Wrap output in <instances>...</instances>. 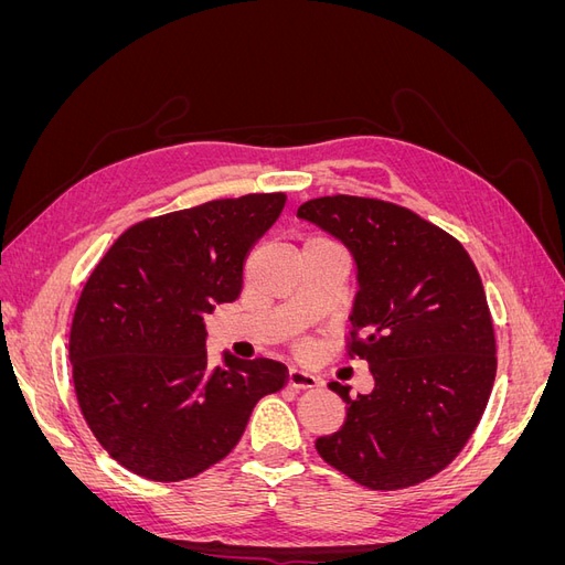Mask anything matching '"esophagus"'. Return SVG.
I'll list each match as a JSON object with an SVG mask.
<instances>
[{"label":"esophagus","mask_w":565,"mask_h":565,"mask_svg":"<svg viewBox=\"0 0 565 565\" xmlns=\"http://www.w3.org/2000/svg\"><path fill=\"white\" fill-rule=\"evenodd\" d=\"M287 384L295 386V388H316V386H320V380L316 377V374L306 372L301 367H289Z\"/></svg>","instance_id":"esophagus-1"}]
</instances>
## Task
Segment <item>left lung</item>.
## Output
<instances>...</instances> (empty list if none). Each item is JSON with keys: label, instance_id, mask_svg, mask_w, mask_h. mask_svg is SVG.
Here are the masks:
<instances>
[{"label": "left lung", "instance_id": "8db88e82", "mask_svg": "<svg viewBox=\"0 0 565 565\" xmlns=\"http://www.w3.org/2000/svg\"><path fill=\"white\" fill-rule=\"evenodd\" d=\"M297 216L351 254V353L374 380L355 398L328 384L347 417L316 450L372 490L422 483L467 446L492 391L494 332L478 270L452 235L398 204L334 195L303 202Z\"/></svg>", "mask_w": 565, "mask_h": 565}]
</instances>
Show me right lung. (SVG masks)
Instances as JSON below:
<instances>
[{
	"mask_svg": "<svg viewBox=\"0 0 565 565\" xmlns=\"http://www.w3.org/2000/svg\"><path fill=\"white\" fill-rule=\"evenodd\" d=\"M282 193L214 200L141 221L117 237L84 285L73 328L75 393L96 440L150 481L193 478L241 440L254 405L287 367L224 351L207 363L204 316L241 295L252 247Z\"/></svg>",
	"mask_w": 565,
	"mask_h": 565,
	"instance_id": "obj_1",
	"label": "right lung"
}]
</instances>
